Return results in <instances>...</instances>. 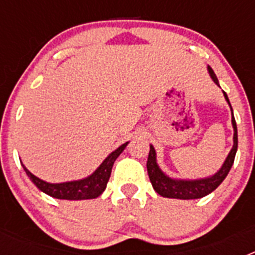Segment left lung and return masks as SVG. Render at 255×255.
Returning a JSON list of instances; mask_svg holds the SVG:
<instances>
[{"instance_id": "1", "label": "left lung", "mask_w": 255, "mask_h": 255, "mask_svg": "<svg viewBox=\"0 0 255 255\" xmlns=\"http://www.w3.org/2000/svg\"><path fill=\"white\" fill-rule=\"evenodd\" d=\"M208 70L209 76L212 80L220 87L218 79L216 76L215 71L212 70L211 66L207 67ZM224 92V91H222ZM225 100L229 103L230 110H231V123H233L234 128V145L227 154L226 159L222 163L220 170L216 173H213L212 176L203 177V179H194V180H186V179H173L161 170V167L157 163V153H155L154 147L152 144L149 145V155H148L147 161V170L148 176H149L152 186L159 195L163 198H172V199H199L206 195L211 194L212 191L220 186V184L226 179L227 173L230 172L231 167L234 164V159H235L236 150H238V128H236V121L234 117L233 107L229 101V97L224 92Z\"/></svg>"}]
</instances>
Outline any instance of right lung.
Segmentation results:
<instances>
[{"label": "right lung", "instance_id": "obj_1", "mask_svg": "<svg viewBox=\"0 0 255 255\" xmlns=\"http://www.w3.org/2000/svg\"><path fill=\"white\" fill-rule=\"evenodd\" d=\"M129 144V141L124 143L123 145L115 149L114 152L110 153L105 158V161L97 167V170L93 173H91L89 176L84 177L80 180H74V181H66V182H47L44 180L39 179L35 175L30 172L28 168L24 166L21 161V166L24 171L26 172L29 179L34 182V185L39 189L40 191L46 193L47 195L56 199H65V200H84V199H94V198L100 197L105 191L107 182L111 176L112 166H114L115 161L117 157L124 152L126 145Z\"/></svg>", "mask_w": 255, "mask_h": 255}]
</instances>
